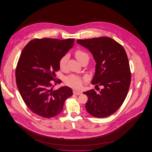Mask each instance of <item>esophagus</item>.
Segmentation results:
<instances>
[{
    "label": "esophagus",
    "instance_id": "obj_1",
    "mask_svg": "<svg viewBox=\"0 0 152 152\" xmlns=\"http://www.w3.org/2000/svg\"><path fill=\"white\" fill-rule=\"evenodd\" d=\"M73 94L74 95H79L81 94V92H80V91H78V90H73Z\"/></svg>",
    "mask_w": 152,
    "mask_h": 152
}]
</instances>
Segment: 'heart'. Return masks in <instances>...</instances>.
Wrapping results in <instances>:
<instances>
[{
	"label": "heart",
	"mask_w": 152,
	"mask_h": 152,
	"mask_svg": "<svg viewBox=\"0 0 152 152\" xmlns=\"http://www.w3.org/2000/svg\"><path fill=\"white\" fill-rule=\"evenodd\" d=\"M75 57L77 59L78 61L81 64L84 62H88L89 60V56L88 54L83 50L77 49L74 53ZM68 60V56L67 55L64 56L59 60V67L61 69H65L67 62ZM83 83V80L77 75H71L65 78V84L72 88H79L81 87L82 84Z\"/></svg>",
	"instance_id": "b5f03b06"
}]
</instances>
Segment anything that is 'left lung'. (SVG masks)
Masks as SVG:
<instances>
[{"mask_svg":"<svg viewBox=\"0 0 152 152\" xmlns=\"http://www.w3.org/2000/svg\"><path fill=\"white\" fill-rule=\"evenodd\" d=\"M77 42L89 50L96 62L92 84L99 92L94 88L83 92L88 97L86 108L95 117L109 116L122 106L128 93L131 72L126 53L122 45L107 37ZM99 85L103 87L100 91Z\"/></svg>","mask_w":152,"mask_h":152,"instance_id":"1","label":"left lung"}]
</instances>
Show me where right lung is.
Wrapping results in <instances>:
<instances>
[{"label": "right lung", "mask_w": 152, "mask_h": 152, "mask_svg": "<svg viewBox=\"0 0 152 152\" xmlns=\"http://www.w3.org/2000/svg\"><path fill=\"white\" fill-rule=\"evenodd\" d=\"M74 38L62 40L36 38L23 48L15 70V80L21 96L34 113L44 118L61 113L65 100L73 95L67 86L53 90L58 83L56 72L60 69L59 60L72 47Z\"/></svg>", "instance_id": "right-lung-1"}]
</instances>
